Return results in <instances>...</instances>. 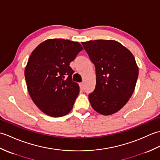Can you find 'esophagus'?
Returning <instances> with one entry per match:
<instances>
[{"label":"esophagus","instance_id":"34e87169","mask_svg":"<svg viewBox=\"0 0 160 160\" xmlns=\"http://www.w3.org/2000/svg\"><path fill=\"white\" fill-rule=\"evenodd\" d=\"M80 89H83L84 88V82L80 83Z\"/></svg>","mask_w":160,"mask_h":160}]
</instances>
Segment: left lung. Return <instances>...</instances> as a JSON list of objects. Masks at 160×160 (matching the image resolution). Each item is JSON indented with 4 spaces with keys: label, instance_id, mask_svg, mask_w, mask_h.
I'll list each match as a JSON object with an SVG mask.
<instances>
[{
    "label": "left lung",
    "instance_id": "obj_1",
    "mask_svg": "<svg viewBox=\"0 0 160 160\" xmlns=\"http://www.w3.org/2000/svg\"><path fill=\"white\" fill-rule=\"evenodd\" d=\"M96 67L95 90L89 95L91 107L104 115L120 111L134 92L138 67L132 53L113 40L82 42Z\"/></svg>",
    "mask_w": 160,
    "mask_h": 160
}]
</instances>
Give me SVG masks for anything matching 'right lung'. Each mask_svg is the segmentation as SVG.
I'll use <instances>...</instances> for the list:
<instances>
[{
  "mask_svg": "<svg viewBox=\"0 0 160 160\" xmlns=\"http://www.w3.org/2000/svg\"><path fill=\"white\" fill-rule=\"evenodd\" d=\"M83 49L79 42L62 38L48 39L36 47L25 69L27 87L33 102L51 117L71 111L80 87L72 81L69 64Z\"/></svg>",
  "mask_w": 160,
  "mask_h": 160,
  "instance_id": "add662e5",
  "label": "right lung"
}]
</instances>
